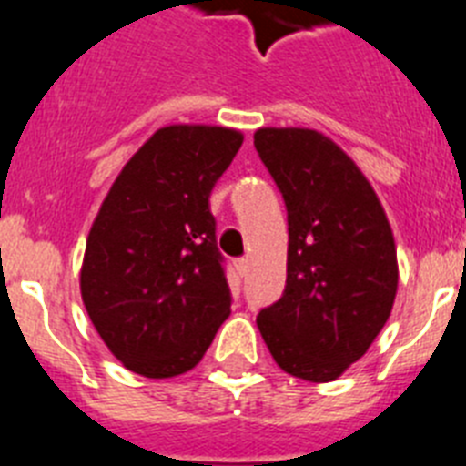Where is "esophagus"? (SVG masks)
Returning a JSON list of instances; mask_svg holds the SVG:
<instances>
[{"label": "esophagus", "instance_id": "esophagus-1", "mask_svg": "<svg viewBox=\"0 0 466 466\" xmlns=\"http://www.w3.org/2000/svg\"><path fill=\"white\" fill-rule=\"evenodd\" d=\"M248 267H250L248 258H238L237 269H238V274H241V277H246V274H248Z\"/></svg>", "mask_w": 466, "mask_h": 466}]
</instances>
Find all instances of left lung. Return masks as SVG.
Returning a JSON list of instances; mask_svg holds the SVG:
<instances>
[{
	"label": "left lung",
	"instance_id": "8db88e82",
	"mask_svg": "<svg viewBox=\"0 0 466 466\" xmlns=\"http://www.w3.org/2000/svg\"><path fill=\"white\" fill-rule=\"evenodd\" d=\"M258 155L289 210L286 290L258 314L281 370L330 382L373 345L394 307L390 220L361 168L311 128H258Z\"/></svg>",
	"mask_w": 466,
	"mask_h": 466
}]
</instances>
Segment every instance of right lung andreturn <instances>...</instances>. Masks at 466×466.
I'll list each match as a JSON object with an SVG mask.
<instances>
[{"label": "right lung", "instance_id": "right-lung-1", "mask_svg": "<svg viewBox=\"0 0 466 466\" xmlns=\"http://www.w3.org/2000/svg\"><path fill=\"white\" fill-rule=\"evenodd\" d=\"M241 143L237 128H159L121 168L93 220L82 300L133 373L164 380L192 370L232 311L208 197Z\"/></svg>", "mask_w": 466, "mask_h": 466}]
</instances>
